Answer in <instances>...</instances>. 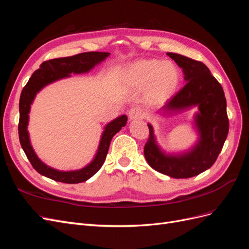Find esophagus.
<instances>
[{
  "instance_id": "obj_1",
  "label": "esophagus",
  "mask_w": 249,
  "mask_h": 249,
  "mask_svg": "<svg viewBox=\"0 0 249 249\" xmlns=\"http://www.w3.org/2000/svg\"><path fill=\"white\" fill-rule=\"evenodd\" d=\"M127 114H129V118H130V120H137V119H141V118H143V116H144V114H143V112H142V110L140 109V108H132L130 111H129V113H127Z\"/></svg>"
}]
</instances>
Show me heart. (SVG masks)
Returning <instances> with one entry per match:
<instances>
[{
	"label": "heart",
	"instance_id": "1",
	"mask_svg": "<svg viewBox=\"0 0 249 249\" xmlns=\"http://www.w3.org/2000/svg\"><path fill=\"white\" fill-rule=\"evenodd\" d=\"M126 80L135 88L145 89V99L150 105H161L176 94L180 73L176 64L158 59H142L127 67Z\"/></svg>",
	"mask_w": 249,
	"mask_h": 249
}]
</instances>
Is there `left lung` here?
<instances>
[{"instance_id":"1","label":"left lung","mask_w":249,"mask_h":249,"mask_svg":"<svg viewBox=\"0 0 249 249\" xmlns=\"http://www.w3.org/2000/svg\"><path fill=\"white\" fill-rule=\"evenodd\" d=\"M183 69L186 85L164 105L160 113H172L198 107L194 116L199 138L190 150L179 155H167L157 144L149 124V137L144 157L149 166L168 177L188 178L209 169L217 160L229 134L227 100L220 83L200 61L176 53H167Z\"/></svg>"}]
</instances>
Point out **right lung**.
Wrapping results in <instances>:
<instances>
[{"instance_id": "1", "label": "right lung", "mask_w": 249, "mask_h": 249, "mask_svg": "<svg viewBox=\"0 0 249 249\" xmlns=\"http://www.w3.org/2000/svg\"><path fill=\"white\" fill-rule=\"evenodd\" d=\"M109 55L110 53L86 52L71 57L56 58L49 60V61H44L40 64V69L33 72L24 89L21 90L19 99L18 123L19 142L28 160L32 164L33 168L40 175L51 179L57 180V182L66 184H78L85 182L100 170L105 160H106L110 142L113 136L126 124V115H122L112 120L111 123L105 126V131L102 134L100 145L93 160L87 166L79 170L60 171L48 166L36 156L31 143H30L27 126L29 123L30 108H31L36 93L39 92L44 86L51 84L53 82L70 77L71 73L88 72L96 64L104 61Z\"/></svg>"}]
</instances>
